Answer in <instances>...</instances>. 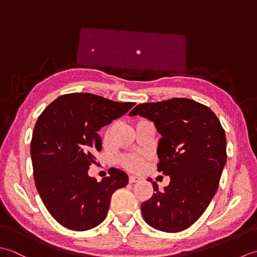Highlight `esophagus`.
<instances>
[{
  "mask_svg": "<svg viewBox=\"0 0 257 257\" xmlns=\"http://www.w3.org/2000/svg\"><path fill=\"white\" fill-rule=\"evenodd\" d=\"M140 181V179L139 177H136V176H130L128 177V183H135V182H139Z\"/></svg>",
  "mask_w": 257,
  "mask_h": 257,
  "instance_id": "1",
  "label": "esophagus"
}]
</instances>
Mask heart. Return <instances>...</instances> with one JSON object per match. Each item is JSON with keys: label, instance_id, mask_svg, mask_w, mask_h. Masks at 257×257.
I'll list each match as a JSON object with an SVG mask.
<instances>
[{"label": "heart", "instance_id": "1", "mask_svg": "<svg viewBox=\"0 0 257 257\" xmlns=\"http://www.w3.org/2000/svg\"><path fill=\"white\" fill-rule=\"evenodd\" d=\"M145 156L139 154H125L119 158V163H121V165L124 169L131 172H139L140 170H142L143 166L145 165Z\"/></svg>", "mask_w": 257, "mask_h": 257}]
</instances>
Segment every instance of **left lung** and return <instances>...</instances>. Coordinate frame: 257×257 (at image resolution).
Wrapping results in <instances>:
<instances>
[{
	"instance_id": "8db88e82",
	"label": "left lung",
	"mask_w": 257,
	"mask_h": 257,
	"mask_svg": "<svg viewBox=\"0 0 257 257\" xmlns=\"http://www.w3.org/2000/svg\"><path fill=\"white\" fill-rule=\"evenodd\" d=\"M153 121L162 135L158 171L170 175L164 191L153 182L154 193L141 205L144 221L166 233L194 224L218 188L226 163V136L211 108L185 97L144 103L130 112Z\"/></svg>"
}]
</instances>
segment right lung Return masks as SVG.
I'll list each match as a JSON object with an SVG mask.
<instances>
[{
  "instance_id": "right-lung-1",
  "label": "right lung",
  "mask_w": 257,
  "mask_h": 257,
  "mask_svg": "<svg viewBox=\"0 0 257 257\" xmlns=\"http://www.w3.org/2000/svg\"><path fill=\"white\" fill-rule=\"evenodd\" d=\"M134 104L71 93L57 97L39 116L31 141L35 186L64 227L82 232L97 226L106 217L113 193L127 184V175L114 167L101 182L87 172L102 149L97 131Z\"/></svg>"
}]
</instances>
